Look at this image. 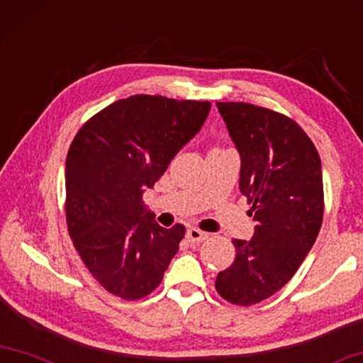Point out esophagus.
Here are the masks:
<instances>
[{"label": "esophagus", "instance_id": "34e87169", "mask_svg": "<svg viewBox=\"0 0 363 363\" xmlns=\"http://www.w3.org/2000/svg\"><path fill=\"white\" fill-rule=\"evenodd\" d=\"M186 238H187V240L191 244H200V242H203L205 239H208V234L203 233V231H200V229L192 228V229H189V231H187Z\"/></svg>", "mask_w": 363, "mask_h": 363}]
</instances>
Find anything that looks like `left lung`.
<instances>
[{
  "label": "left lung",
  "mask_w": 363,
  "mask_h": 363,
  "mask_svg": "<svg viewBox=\"0 0 363 363\" xmlns=\"http://www.w3.org/2000/svg\"><path fill=\"white\" fill-rule=\"evenodd\" d=\"M240 157L239 189L257 223L234 239L235 260L216 276L223 298L249 307L278 292L306 260L323 221V176L301 125L249 103H216Z\"/></svg>",
  "instance_id": "left-lung-1"
}]
</instances>
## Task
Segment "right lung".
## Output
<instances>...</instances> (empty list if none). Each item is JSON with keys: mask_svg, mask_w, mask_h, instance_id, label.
Masks as SVG:
<instances>
[{"mask_svg": "<svg viewBox=\"0 0 363 363\" xmlns=\"http://www.w3.org/2000/svg\"><path fill=\"white\" fill-rule=\"evenodd\" d=\"M210 109V101L134 95L96 113L69 147V235L91 276L124 301L157 289L179 250L186 228H161L142 197Z\"/></svg>", "mask_w": 363, "mask_h": 363, "instance_id": "add662e5", "label": "right lung"}]
</instances>
